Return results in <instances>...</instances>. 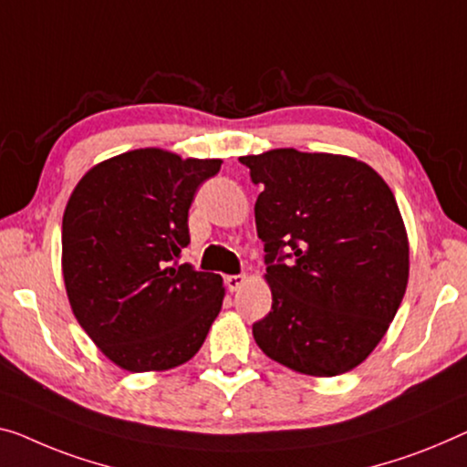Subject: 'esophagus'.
<instances>
[{
  "mask_svg": "<svg viewBox=\"0 0 467 467\" xmlns=\"http://www.w3.org/2000/svg\"><path fill=\"white\" fill-rule=\"evenodd\" d=\"M247 283V275H231L226 276V287L231 291H239Z\"/></svg>",
  "mask_w": 467,
  "mask_h": 467,
  "instance_id": "esophagus-1",
  "label": "esophagus"
}]
</instances>
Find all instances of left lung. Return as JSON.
Returning a JSON list of instances; mask_svg holds the SVG:
<instances>
[{
	"label": "left lung",
	"instance_id": "1",
	"mask_svg": "<svg viewBox=\"0 0 467 467\" xmlns=\"http://www.w3.org/2000/svg\"><path fill=\"white\" fill-rule=\"evenodd\" d=\"M262 186L257 236L273 308L254 325L268 358L310 378L352 371L386 336L409 283V236L371 165L333 152L241 157ZM283 246L295 262L282 264Z\"/></svg>",
	"mask_w": 467,
	"mask_h": 467
}]
</instances>
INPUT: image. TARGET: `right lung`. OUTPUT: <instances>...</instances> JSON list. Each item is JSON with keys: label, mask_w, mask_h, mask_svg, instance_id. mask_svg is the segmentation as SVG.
<instances>
[{"label": "right lung", "mask_w": 467, "mask_h": 467, "mask_svg": "<svg viewBox=\"0 0 467 467\" xmlns=\"http://www.w3.org/2000/svg\"><path fill=\"white\" fill-rule=\"evenodd\" d=\"M222 159L149 146L83 173L62 215V278L78 323L110 363L131 373L184 365L224 300L220 275L176 262L189 210Z\"/></svg>", "instance_id": "1"}]
</instances>
